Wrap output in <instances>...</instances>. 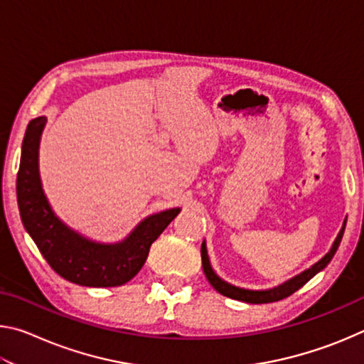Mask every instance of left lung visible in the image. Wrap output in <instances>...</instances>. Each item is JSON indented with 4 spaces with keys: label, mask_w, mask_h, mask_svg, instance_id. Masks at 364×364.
<instances>
[{
    "label": "left lung",
    "mask_w": 364,
    "mask_h": 364,
    "mask_svg": "<svg viewBox=\"0 0 364 364\" xmlns=\"http://www.w3.org/2000/svg\"><path fill=\"white\" fill-rule=\"evenodd\" d=\"M345 223H347V220L343 221V226L341 232H338V236L336 239V242L332 244V249L326 254L321 260L318 263L313 264L311 268H308L304 273L295 276L294 279H291L286 284H282L276 289H271V291H245V289H239V287H234L231 284H228V282L221 281L217 274L213 273V269L210 267V262H208V257H207V249H205V244L202 242V247H200V257H202V268H204V273H205V278L210 282L212 287L215 291L220 292L221 295H226V297L234 299V300H241V301H247V304H269V301H278L289 297V295H292L295 291H299L301 286H305L308 281H310L313 276L316 273H319L323 268L328 267V263L332 260V257L338 249V245H341L342 241V236H343V231H345Z\"/></svg>",
    "instance_id": "8db88e82"
}]
</instances>
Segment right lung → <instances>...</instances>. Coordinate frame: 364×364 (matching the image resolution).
<instances>
[{
    "label": "right lung",
    "instance_id": "add662e5",
    "mask_svg": "<svg viewBox=\"0 0 364 364\" xmlns=\"http://www.w3.org/2000/svg\"><path fill=\"white\" fill-rule=\"evenodd\" d=\"M45 123L46 117L30 122L22 143L17 173V204L22 223L49 267L64 279L88 287L125 284L143 268L151 244L173 221L180 208L146 218L120 244L102 245L86 241L58 220L43 194L38 175V146Z\"/></svg>",
    "mask_w": 364,
    "mask_h": 364
}]
</instances>
